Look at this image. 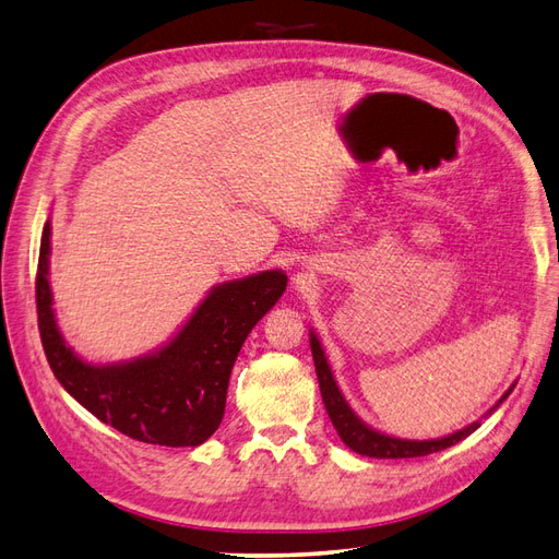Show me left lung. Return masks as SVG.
<instances>
[{
    "label": "left lung",
    "mask_w": 559,
    "mask_h": 559,
    "mask_svg": "<svg viewBox=\"0 0 559 559\" xmlns=\"http://www.w3.org/2000/svg\"><path fill=\"white\" fill-rule=\"evenodd\" d=\"M309 345H311V357H314L321 397H323V405H326L329 417H331L335 431H338L343 443L349 450L359 452V455L379 457V460H402V457L433 455V452H440V450L460 443V440H464L466 436L474 433L478 428V421H474L466 428H462V431H455V433H450L445 438H433V440H405V438H393V436H385L381 431H376V428H371V426L361 421L357 414L353 412V407H349L345 402L338 383H335V379H333L329 359H326V355H323V347H321L314 331L309 333ZM512 388L500 397V402L512 393ZM500 402H498V405H500ZM496 407H492V409H496Z\"/></svg>",
    "instance_id": "obj_1"
}]
</instances>
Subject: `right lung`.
I'll list each match as a JSON object with an SVG mask.
<instances>
[{
    "label": "right lung",
    "instance_id": "1",
    "mask_svg": "<svg viewBox=\"0 0 559 559\" xmlns=\"http://www.w3.org/2000/svg\"><path fill=\"white\" fill-rule=\"evenodd\" d=\"M49 221L43 230L35 300L51 371L81 405L128 438L166 448H194L226 409L233 365L250 331L278 302L288 276L259 271L214 285L171 341L157 353L114 365H90L63 341L51 309Z\"/></svg>",
    "mask_w": 559,
    "mask_h": 559
}]
</instances>
